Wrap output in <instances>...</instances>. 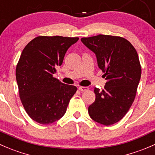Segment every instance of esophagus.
<instances>
[{
    "mask_svg": "<svg viewBox=\"0 0 155 155\" xmlns=\"http://www.w3.org/2000/svg\"><path fill=\"white\" fill-rule=\"evenodd\" d=\"M79 89L81 91H88V90L89 89V88L86 86H79Z\"/></svg>",
    "mask_w": 155,
    "mask_h": 155,
    "instance_id": "34e87169",
    "label": "esophagus"
}]
</instances>
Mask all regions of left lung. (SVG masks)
Here are the masks:
<instances>
[{"instance_id": "1", "label": "left lung", "mask_w": 155, "mask_h": 155, "mask_svg": "<svg viewBox=\"0 0 155 155\" xmlns=\"http://www.w3.org/2000/svg\"><path fill=\"white\" fill-rule=\"evenodd\" d=\"M81 41L96 54L107 80L104 89L94 88L95 101L88 107V114L98 124L112 125L127 114L136 97L142 74L137 51L120 36L98 35Z\"/></svg>"}]
</instances>
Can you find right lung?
<instances>
[{
  "label": "right lung",
  "mask_w": 155,
  "mask_h": 155,
  "mask_svg": "<svg viewBox=\"0 0 155 155\" xmlns=\"http://www.w3.org/2000/svg\"><path fill=\"white\" fill-rule=\"evenodd\" d=\"M78 37L40 35L26 45L16 68L19 97L33 120L50 124L61 119L77 88L53 76Z\"/></svg>",
  "instance_id": "right-lung-1"
}]
</instances>
